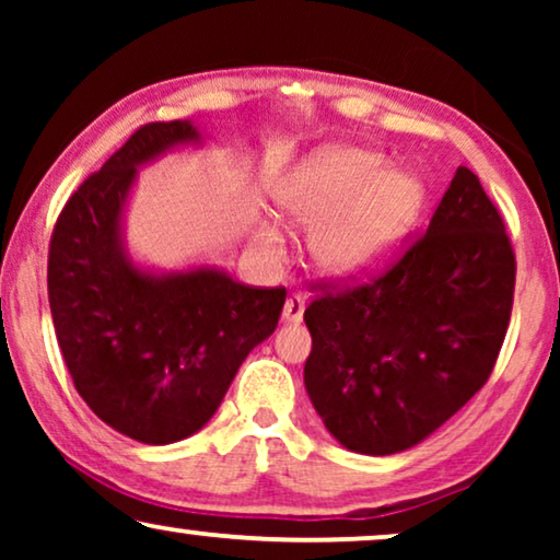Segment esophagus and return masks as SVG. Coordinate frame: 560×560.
Here are the masks:
<instances>
[{
  "label": "esophagus",
  "instance_id": "esophagus-1",
  "mask_svg": "<svg viewBox=\"0 0 560 560\" xmlns=\"http://www.w3.org/2000/svg\"><path fill=\"white\" fill-rule=\"evenodd\" d=\"M303 311H305V298L290 295L285 301V308H282V320H285V324H301Z\"/></svg>",
  "mask_w": 560,
  "mask_h": 560
}]
</instances>
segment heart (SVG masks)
I'll use <instances>...</instances> for the list:
<instances>
[{
    "instance_id": "obj_1",
    "label": "heart",
    "mask_w": 560,
    "mask_h": 560,
    "mask_svg": "<svg viewBox=\"0 0 560 560\" xmlns=\"http://www.w3.org/2000/svg\"><path fill=\"white\" fill-rule=\"evenodd\" d=\"M288 224L311 229L313 262L331 280H357L377 270L418 224L425 188L389 173L374 152L328 144L303 158L275 188ZM265 247H278V229L257 226Z\"/></svg>"
}]
</instances>
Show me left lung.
Wrapping results in <instances>:
<instances>
[{"label": "left lung", "mask_w": 560, "mask_h": 560, "mask_svg": "<svg viewBox=\"0 0 560 560\" xmlns=\"http://www.w3.org/2000/svg\"><path fill=\"white\" fill-rule=\"evenodd\" d=\"M515 255L477 175L458 167L428 232L366 285L305 308L303 380L343 448H412L485 387L508 334Z\"/></svg>", "instance_id": "1"}]
</instances>
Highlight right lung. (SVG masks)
Masks as SVG:
<instances>
[{"mask_svg":"<svg viewBox=\"0 0 560 560\" xmlns=\"http://www.w3.org/2000/svg\"><path fill=\"white\" fill-rule=\"evenodd\" d=\"M201 142L190 119L140 127L68 198L50 236V313L73 385L106 425L150 446L209 423L285 303V288L242 285L213 265L155 270L127 252L137 171Z\"/></svg>","mask_w":560,"mask_h":560,"instance_id":"add662e5","label":"right lung"}]
</instances>
